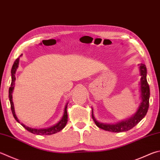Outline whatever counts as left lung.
Returning a JSON list of instances; mask_svg holds the SVG:
<instances>
[{"label": "left lung", "mask_w": 160, "mask_h": 160, "mask_svg": "<svg viewBox=\"0 0 160 160\" xmlns=\"http://www.w3.org/2000/svg\"><path fill=\"white\" fill-rule=\"evenodd\" d=\"M140 75L141 78V103L138 107V109L132 117L129 118L128 120L122 121L115 124H104L98 122L96 120L94 114H93V109L92 110V117L93 120L98 127L103 130L108 131L112 132H126L133 127H135L145 116L148 112L149 107V98H150V88L148 83L147 82V68L143 63L140 64Z\"/></svg>", "instance_id": "left-lung-1"}]
</instances>
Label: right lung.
Masks as SVG:
<instances>
[{
    "label": "right lung",
    "mask_w": 160,
    "mask_h": 160,
    "mask_svg": "<svg viewBox=\"0 0 160 160\" xmlns=\"http://www.w3.org/2000/svg\"><path fill=\"white\" fill-rule=\"evenodd\" d=\"M22 56V55H21ZM19 58H17V59L15 60V62H14V64L12 67V70H11V75H12V82H11V85L10 88H9V99H10V106H11V110H12V115L14 116V119H15L16 121L17 122L20 123L19 120L17 118V115L15 114V112H14V104H13V101H12V92L14 89V82L16 80V78H15V72L17 71V68H18V65H19ZM68 104V103H67ZM67 104L66 105V107L64 108V112H63V117L61 119V120L58 122L57 124H55V125L52 126L51 127H49V128H46V129H33V128H31V127H28L27 126H26L25 124L23 123H20L24 127V128L27 129L28 132H30L31 133H33L34 134H37V135H51L53 134V133H56L57 132H60L61 130L63 129L64 128L66 123L68 122V114H67Z\"/></svg>",
    "instance_id": "add662e5"
}]
</instances>
